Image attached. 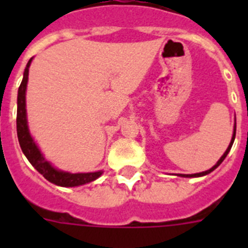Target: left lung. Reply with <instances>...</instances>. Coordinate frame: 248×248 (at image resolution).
Returning <instances> with one entry per match:
<instances>
[{
	"instance_id": "left-lung-1",
	"label": "left lung",
	"mask_w": 248,
	"mask_h": 248,
	"mask_svg": "<svg viewBox=\"0 0 248 248\" xmlns=\"http://www.w3.org/2000/svg\"><path fill=\"white\" fill-rule=\"evenodd\" d=\"M235 137H236V123H235V126H233V134H232V138H231V141H230L229 148L226 149V151L223 153L222 156L218 159L217 163L215 164V165L212 166L211 169H209V170H206V171H202V172H196V174H176L177 176H181V177H200V176H205V175H207V174H210L211 171H214L215 169L217 168V166L220 165L221 163H222L223 160H225V157H226L227 154L230 153V150H231V148H232V144H233V141H235Z\"/></svg>"
}]
</instances>
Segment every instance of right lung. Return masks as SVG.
I'll list each match as a JSON object with an SVG mask.
<instances>
[{"label":"right lung","instance_id":"right-lung-1","mask_svg":"<svg viewBox=\"0 0 248 248\" xmlns=\"http://www.w3.org/2000/svg\"><path fill=\"white\" fill-rule=\"evenodd\" d=\"M31 58L25 68L23 79L18 88V95H17V137H18L19 145H21L23 154L28 159L32 166L37 171L41 172L49 183L54 185L63 186V187H74L84 184H89L92 181L97 180L98 177L102 176L103 170L94 172H68L54 168L52 164L46 159L41 149L36 144L28 129L27 122V110H26V91H27L28 83V71L32 63Z\"/></svg>","mask_w":248,"mask_h":248}]
</instances>
